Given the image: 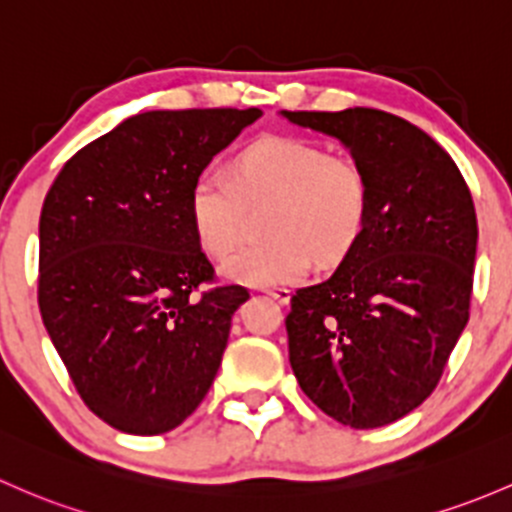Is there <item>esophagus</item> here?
<instances>
[{"label": "esophagus", "mask_w": 512, "mask_h": 512, "mask_svg": "<svg viewBox=\"0 0 512 512\" xmlns=\"http://www.w3.org/2000/svg\"><path fill=\"white\" fill-rule=\"evenodd\" d=\"M265 294H270V297L277 299L279 304H289V299H292V289L287 287H267Z\"/></svg>", "instance_id": "esophagus-1"}]
</instances>
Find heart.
I'll return each instance as SVG.
<instances>
[{"label": "heart", "mask_w": 512, "mask_h": 512, "mask_svg": "<svg viewBox=\"0 0 512 512\" xmlns=\"http://www.w3.org/2000/svg\"><path fill=\"white\" fill-rule=\"evenodd\" d=\"M270 201V235L235 255L223 274L250 287L297 282L311 260L338 265L355 250L370 218V179L351 157L299 137L265 134L230 159V176L201 174L188 191V223L201 250L225 260L242 238V203Z\"/></svg>", "instance_id": "obj_1"}]
</instances>
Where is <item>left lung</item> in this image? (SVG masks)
<instances>
[{
  "label": "left lung",
  "mask_w": 512,
  "mask_h": 512,
  "mask_svg": "<svg viewBox=\"0 0 512 512\" xmlns=\"http://www.w3.org/2000/svg\"><path fill=\"white\" fill-rule=\"evenodd\" d=\"M331 134L370 179L363 238L287 314L301 390L336 422L375 429L439 385L471 309L478 223L454 159L419 127L373 107L287 112Z\"/></svg>",
  "instance_id": "obj_1"
}]
</instances>
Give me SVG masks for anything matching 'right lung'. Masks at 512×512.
Listing matches in <instances>:
<instances>
[{"mask_svg": "<svg viewBox=\"0 0 512 512\" xmlns=\"http://www.w3.org/2000/svg\"><path fill=\"white\" fill-rule=\"evenodd\" d=\"M257 107L152 110L58 171L39 220V309L80 400L127 434H164L201 405L245 287H211L188 191Z\"/></svg>", "mask_w": 512, "mask_h": 512, "instance_id": "right-lung-1", "label": "right lung"}]
</instances>
